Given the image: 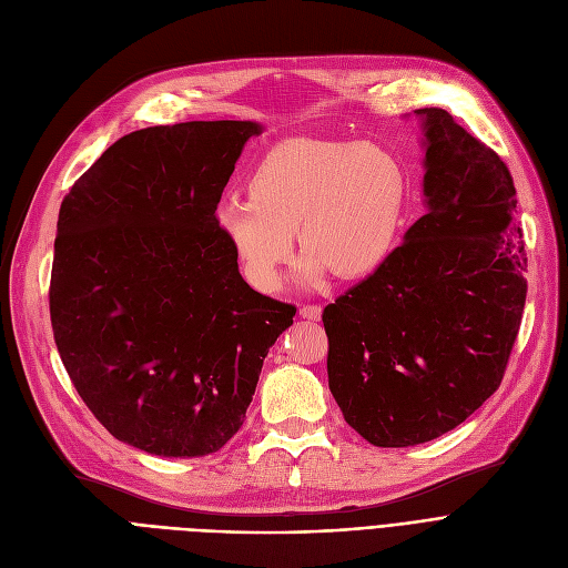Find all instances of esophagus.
Masks as SVG:
<instances>
[{
  "mask_svg": "<svg viewBox=\"0 0 568 568\" xmlns=\"http://www.w3.org/2000/svg\"><path fill=\"white\" fill-rule=\"evenodd\" d=\"M300 315H302L304 320L317 322V320H322V308H320V306H302V308H300Z\"/></svg>",
  "mask_w": 568,
  "mask_h": 568,
  "instance_id": "1",
  "label": "esophagus"
}]
</instances>
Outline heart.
<instances>
[{
    "label": "heart",
    "mask_w": 568,
    "mask_h": 568,
    "mask_svg": "<svg viewBox=\"0 0 568 568\" xmlns=\"http://www.w3.org/2000/svg\"><path fill=\"white\" fill-rule=\"evenodd\" d=\"M407 179L373 144L287 140L248 176V197H223L214 223L260 292H276L294 236L306 253L296 283L317 287L326 272L343 281L375 274L403 223Z\"/></svg>",
    "instance_id": "b5f03b06"
}]
</instances>
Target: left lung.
I'll use <instances>...</instances> for the list:
<instances>
[{"instance_id": "left-lung-1", "label": "left lung", "mask_w": 568, "mask_h": 568, "mask_svg": "<svg viewBox=\"0 0 568 568\" xmlns=\"http://www.w3.org/2000/svg\"><path fill=\"white\" fill-rule=\"evenodd\" d=\"M414 114L426 214L322 315L345 422L396 449L454 430L497 392L527 296L509 170L446 110Z\"/></svg>"}]
</instances>
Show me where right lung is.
Returning a JSON list of instances; mask_svg holds the SVG:
<instances>
[{"instance_id":"obj_1","label":"right lung","mask_w":568,"mask_h":568,"mask_svg":"<svg viewBox=\"0 0 568 568\" xmlns=\"http://www.w3.org/2000/svg\"><path fill=\"white\" fill-rule=\"evenodd\" d=\"M257 122H186L116 140L59 209L54 343L119 442L163 458L219 452L246 419L294 306L255 292L214 209Z\"/></svg>"}]
</instances>
